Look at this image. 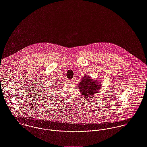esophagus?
Wrapping results in <instances>:
<instances>
[{
    "label": "esophagus",
    "instance_id": "1",
    "mask_svg": "<svg viewBox=\"0 0 147 147\" xmlns=\"http://www.w3.org/2000/svg\"><path fill=\"white\" fill-rule=\"evenodd\" d=\"M68 82H69V83H72V81H73V80H68L67 81Z\"/></svg>",
    "mask_w": 147,
    "mask_h": 147
}]
</instances>
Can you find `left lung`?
<instances>
[{
    "label": "left lung",
    "instance_id": "8db88e82",
    "mask_svg": "<svg viewBox=\"0 0 147 147\" xmlns=\"http://www.w3.org/2000/svg\"><path fill=\"white\" fill-rule=\"evenodd\" d=\"M102 84L100 80H94L89 75H84L79 84V91L85 98H91L99 92Z\"/></svg>",
    "mask_w": 147,
    "mask_h": 147
}]
</instances>
